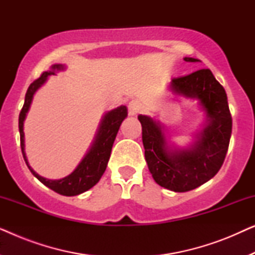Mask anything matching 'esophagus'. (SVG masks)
I'll use <instances>...</instances> for the list:
<instances>
[{
    "instance_id": "34e87169",
    "label": "esophagus",
    "mask_w": 255,
    "mask_h": 255,
    "mask_svg": "<svg viewBox=\"0 0 255 255\" xmlns=\"http://www.w3.org/2000/svg\"><path fill=\"white\" fill-rule=\"evenodd\" d=\"M128 114H130L131 116H135V115H137L139 111H140L141 106H140V103H139V101L132 100L131 102L128 103Z\"/></svg>"
}]
</instances>
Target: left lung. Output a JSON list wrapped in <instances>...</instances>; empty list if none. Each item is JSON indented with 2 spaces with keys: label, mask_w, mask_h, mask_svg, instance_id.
I'll use <instances>...</instances> for the list:
<instances>
[{
  "label": "left lung",
  "mask_w": 255,
  "mask_h": 255,
  "mask_svg": "<svg viewBox=\"0 0 255 255\" xmlns=\"http://www.w3.org/2000/svg\"><path fill=\"white\" fill-rule=\"evenodd\" d=\"M183 60L200 61L189 57ZM169 88L174 95L196 100L204 111V124L196 131L193 142L187 147H179L169 142L165 127L156 118L139 115L138 120L152 177L166 189L184 193L208 182L221 169L231 138L232 118L225 89L210 69L173 79Z\"/></svg>",
  "instance_id": "obj_1"
}]
</instances>
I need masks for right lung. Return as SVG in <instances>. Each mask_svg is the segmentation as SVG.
I'll list each match as a JSON object with an SVG mask.
<instances>
[{"label": "right lung", "mask_w": 255, "mask_h": 255, "mask_svg": "<svg viewBox=\"0 0 255 255\" xmlns=\"http://www.w3.org/2000/svg\"><path fill=\"white\" fill-rule=\"evenodd\" d=\"M66 66L62 64L52 65L47 72H44L39 79L31 83L29 89L25 94V101L22 111L19 114L18 128L20 134V148H22L23 158L25 160L26 166L29 167L30 172L55 193L64 195V196H76L85 191L89 190L99 182L103 173L106 172L108 161H109L111 148H113L114 141L116 139L117 132L125 118L128 116V108L125 106L117 107L116 109L108 111L103 115L101 123L97 128V132L94 138L93 144L90 145L88 152L83 156V159L76 166V168L69 174V175L62 177L59 180H51L39 175L34 172L32 167L29 165L26 154H25V144H24V121L30 110V106L32 103L33 95L38 89L47 81V78L51 75H55L58 72L65 71Z\"/></svg>", "instance_id": "obj_1"}]
</instances>
